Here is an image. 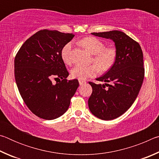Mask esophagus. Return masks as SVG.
<instances>
[{
    "label": "esophagus",
    "instance_id": "34e87169",
    "mask_svg": "<svg viewBox=\"0 0 159 159\" xmlns=\"http://www.w3.org/2000/svg\"><path fill=\"white\" fill-rule=\"evenodd\" d=\"M85 83H86V82L84 81V80H79V84H80V85H83L85 84Z\"/></svg>",
    "mask_w": 159,
    "mask_h": 159
}]
</instances>
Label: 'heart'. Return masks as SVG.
<instances>
[{"instance_id": "obj_1", "label": "heart", "mask_w": 159, "mask_h": 159, "mask_svg": "<svg viewBox=\"0 0 159 159\" xmlns=\"http://www.w3.org/2000/svg\"><path fill=\"white\" fill-rule=\"evenodd\" d=\"M79 43L90 53L94 55L93 61L97 64L74 66L71 70V75L74 79L85 80L88 78L94 77L98 74L99 68L102 71H106L111 69L114 64L116 59V51L114 48H105V45L103 42L93 36L84 38L80 40ZM71 48V43H68L61 49V59L66 64L72 63Z\"/></svg>"}]
</instances>
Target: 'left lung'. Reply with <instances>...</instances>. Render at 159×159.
Returning <instances> with one entry per match:
<instances>
[{
    "label": "left lung",
    "mask_w": 159,
    "mask_h": 159,
    "mask_svg": "<svg viewBox=\"0 0 159 159\" xmlns=\"http://www.w3.org/2000/svg\"><path fill=\"white\" fill-rule=\"evenodd\" d=\"M91 34L111 39L115 43L114 64L97 79L105 83L89 82L93 93L88 99V107L94 116L102 120H113L124 114L138 95L144 76L143 53L138 43L122 31Z\"/></svg>",
    "instance_id": "8db88e82"
}]
</instances>
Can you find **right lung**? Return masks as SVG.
Returning <instances> with one entry per match:
<instances>
[{
	"label": "right lung",
	"mask_w": 159,
	"mask_h": 159,
	"mask_svg": "<svg viewBox=\"0 0 159 159\" xmlns=\"http://www.w3.org/2000/svg\"><path fill=\"white\" fill-rule=\"evenodd\" d=\"M74 36L43 29L24 43L15 56V77L19 92L31 111L45 120L61 116L70 105L79 80L69 76L61 51ZM52 78L60 80L53 84Z\"/></svg>",
	"instance_id": "right-lung-1"
}]
</instances>
